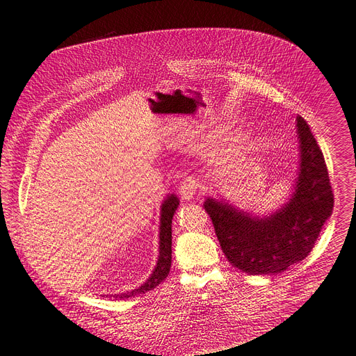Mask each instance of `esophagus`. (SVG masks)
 <instances>
[{"label":"esophagus","instance_id":"obj_1","mask_svg":"<svg viewBox=\"0 0 356 356\" xmlns=\"http://www.w3.org/2000/svg\"><path fill=\"white\" fill-rule=\"evenodd\" d=\"M197 192V184L191 177L184 179L179 186V193L183 199H192Z\"/></svg>","mask_w":356,"mask_h":356}]
</instances>
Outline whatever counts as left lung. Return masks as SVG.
Returning <instances> with one entry per match:
<instances>
[{
  "mask_svg": "<svg viewBox=\"0 0 356 356\" xmlns=\"http://www.w3.org/2000/svg\"><path fill=\"white\" fill-rule=\"evenodd\" d=\"M300 172L291 202L269 218H250L243 211L207 199L218 241L229 262L249 275H277L311 253L321 229L332 215L334 193L316 140L300 115Z\"/></svg>",
  "mask_w": 356,
  "mask_h": 356,
  "instance_id": "1",
  "label": "left lung"
}]
</instances>
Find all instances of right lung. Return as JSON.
<instances>
[{
    "label": "right lung",
    "mask_w": 356,
    "mask_h": 356,
    "mask_svg": "<svg viewBox=\"0 0 356 356\" xmlns=\"http://www.w3.org/2000/svg\"><path fill=\"white\" fill-rule=\"evenodd\" d=\"M179 206V199L172 195L164 200L161 206V218H160V254L156 269L153 270L152 276L146 283H143L138 289H134L127 293H118L111 295L114 299H126L134 295H140L154 289L159 283H161L168 277L172 266V219L175 211Z\"/></svg>",
    "instance_id": "right-lung-1"
}]
</instances>
